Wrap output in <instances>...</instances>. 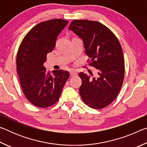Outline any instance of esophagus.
I'll list each match as a JSON object with an SVG mask.
<instances>
[{"label": "esophagus", "instance_id": "esophagus-1", "mask_svg": "<svg viewBox=\"0 0 147 147\" xmlns=\"http://www.w3.org/2000/svg\"><path fill=\"white\" fill-rule=\"evenodd\" d=\"M76 74H77V73H76V71H70V75H71V76H74L76 75Z\"/></svg>", "mask_w": 147, "mask_h": 147}]
</instances>
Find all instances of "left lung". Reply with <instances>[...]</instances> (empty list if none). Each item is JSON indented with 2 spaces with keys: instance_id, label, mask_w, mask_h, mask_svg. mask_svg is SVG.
<instances>
[{
  "instance_id": "left-lung-1",
  "label": "left lung",
  "mask_w": 147,
  "mask_h": 147,
  "mask_svg": "<svg viewBox=\"0 0 147 147\" xmlns=\"http://www.w3.org/2000/svg\"><path fill=\"white\" fill-rule=\"evenodd\" d=\"M69 30L83 40L89 65L98 69V78L78 73L82 81L79 92L90 108L102 109L117 96L124 76V59L118 39L108 27L97 21L74 20Z\"/></svg>"
}]
</instances>
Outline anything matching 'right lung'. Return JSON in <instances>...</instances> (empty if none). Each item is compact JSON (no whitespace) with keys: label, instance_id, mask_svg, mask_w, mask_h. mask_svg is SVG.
I'll return each instance as SVG.
<instances>
[{"label":"right lung","instance_id":"obj_1","mask_svg":"<svg viewBox=\"0 0 147 147\" xmlns=\"http://www.w3.org/2000/svg\"><path fill=\"white\" fill-rule=\"evenodd\" d=\"M68 21L55 19L34 26L24 37L16 58L17 71L24 96L39 108L53 106L59 100L68 71H54L53 74L43 66L47 55L53 51L59 33Z\"/></svg>","mask_w":147,"mask_h":147}]
</instances>
